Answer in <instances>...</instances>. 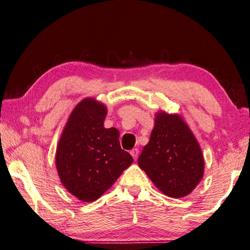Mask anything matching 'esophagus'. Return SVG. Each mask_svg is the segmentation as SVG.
<instances>
[{
	"mask_svg": "<svg viewBox=\"0 0 250 250\" xmlns=\"http://www.w3.org/2000/svg\"><path fill=\"white\" fill-rule=\"evenodd\" d=\"M130 153H131V155L133 156V159L137 161V159H138V156H139V150L137 149V147H135V149H132L130 151Z\"/></svg>",
	"mask_w": 250,
	"mask_h": 250,
	"instance_id": "1",
	"label": "esophagus"
}]
</instances>
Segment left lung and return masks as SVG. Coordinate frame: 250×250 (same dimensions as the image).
Here are the masks:
<instances>
[{"label": "left lung", "instance_id": "8db88e82", "mask_svg": "<svg viewBox=\"0 0 250 250\" xmlns=\"http://www.w3.org/2000/svg\"><path fill=\"white\" fill-rule=\"evenodd\" d=\"M141 170L161 192L181 198L193 192L204 175V156L195 135L180 115L155 113L149 143L138 159Z\"/></svg>", "mask_w": 250, "mask_h": 250}]
</instances>
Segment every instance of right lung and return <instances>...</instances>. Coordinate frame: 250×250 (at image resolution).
Here are the masks:
<instances>
[{
  "mask_svg": "<svg viewBox=\"0 0 250 250\" xmlns=\"http://www.w3.org/2000/svg\"><path fill=\"white\" fill-rule=\"evenodd\" d=\"M107 112V107L95 98L83 99L71 111L58 141V176L82 202L98 200L133 162L121 149L119 131L104 128Z\"/></svg>",
  "mask_w": 250,
  "mask_h": 250,
  "instance_id": "obj_1",
  "label": "right lung"
}]
</instances>
